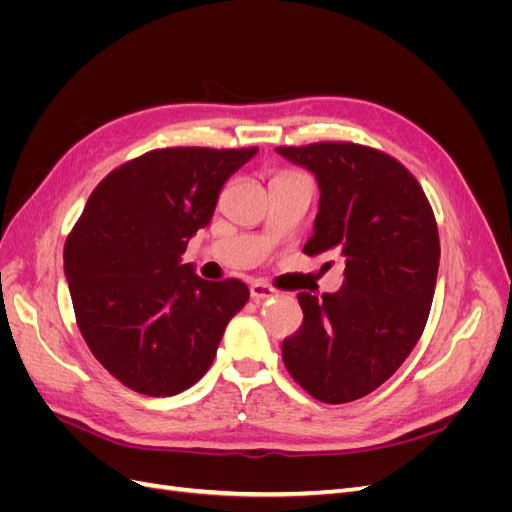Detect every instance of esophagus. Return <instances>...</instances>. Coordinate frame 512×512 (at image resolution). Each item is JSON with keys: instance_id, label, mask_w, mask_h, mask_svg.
<instances>
[{"instance_id": "34e87169", "label": "esophagus", "mask_w": 512, "mask_h": 512, "mask_svg": "<svg viewBox=\"0 0 512 512\" xmlns=\"http://www.w3.org/2000/svg\"><path fill=\"white\" fill-rule=\"evenodd\" d=\"M250 294H252V299H256V301L269 299V297H273V294H275V288L269 286V284H265V282H252Z\"/></svg>"}]
</instances>
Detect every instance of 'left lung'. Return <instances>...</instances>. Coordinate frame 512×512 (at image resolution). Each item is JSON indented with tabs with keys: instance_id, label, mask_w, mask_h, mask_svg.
Wrapping results in <instances>:
<instances>
[{
	"instance_id": "8db88e82",
	"label": "left lung",
	"mask_w": 512,
	"mask_h": 512,
	"mask_svg": "<svg viewBox=\"0 0 512 512\" xmlns=\"http://www.w3.org/2000/svg\"><path fill=\"white\" fill-rule=\"evenodd\" d=\"M277 153L320 185L303 252L346 260L337 292H299L303 324L282 359L309 395L348 404L389 380L423 335L440 267L436 215L416 177L380 149L324 141Z\"/></svg>"
}]
</instances>
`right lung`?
<instances>
[{
	"label": "right lung",
	"instance_id": "right-lung-1",
	"mask_svg": "<svg viewBox=\"0 0 512 512\" xmlns=\"http://www.w3.org/2000/svg\"><path fill=\"white\" fill-rule=\"evenodd\" d=\"M258 147H166L111 170L64 247L74 316L91 354L128 389L170 397L207 374L226 324L250 299L207 282L181 254L211 222L226 179Z\"/></svg>",
	"mask_w": 512,
	"mask_h": 512
}]
</instances>
